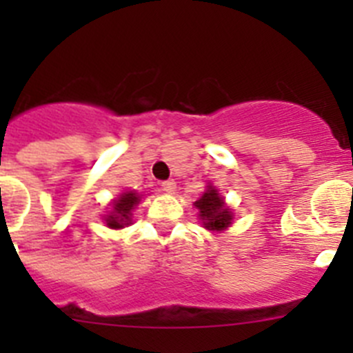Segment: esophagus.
Masks as SVG:
<instances>
[{
  "label": "esophagus",
  "mask_w": 353,
  "mask_h": 353,
  "mask_svg": "<svg viewBox=\"0 0 353 353\" xmlns=\"http://www.w3.org/2000/svg\"><path fill=\"white\" fill-rule=\"evenodd\" d=\"M162 190L165 191V193H174V191H176V183H174L172 179L163 181V183H162Z\"/></svg>",
  "instance_id": "34e87169"
}]
</instances>
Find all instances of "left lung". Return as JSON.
I'll list each match as a JSON object with an SVG mask.
<instances>
[{
  "label": "left lung",
  "instance_id": "8db88e82",
  "mask_svg": "<svg viewBox=\"0 0 353 353\" xmlns=\"http://www.w3.org/2000/svg\"><path fill=\"white\" fill-rule=\"evenodd\" d=\"M199 210V216L203 220V225L208 230H223L232 222V212L225 206L223 199L220 198L219 191L215 188L208 186L206 193L194 203Z\"/></svg>",
  "mask_w": 353,
  "mask_h": 353
}]
</instances>
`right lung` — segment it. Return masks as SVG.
I'll list each match as a JSON object with an SVG mask.
<instances>
[{"mask_svg": "<svg viewBox=\"0 0 353 353\" xmlns=\"http://www.w3.org/2000/svg\"><path fill=\"white\" fill-rule=\"evenodd\" d=\"M140 203V194L137 193H123L119 196V199L112 203V212L110 215H108L105 222L110 229H121L123 225H128L130 223V216H131V210Z\"/></svg>", "mask_w": 353, "mask_h": 353, "instance_id": "1", "label": "right lung"}]
</instances>
